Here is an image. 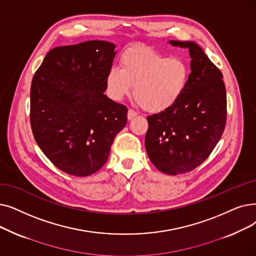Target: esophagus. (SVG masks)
<instances>
[{
  "label": "esophagus",
  "instance_id": "esophagus-1",
  "mask_svg": "<svg viewBox=\"0 0 256 256\" xmlns=\"http://www.w3.org/2000/svg\"><path fill=\"white\" fill-rule=\"evenodd\" d=\"M137 116V113L135 112L134 110H128V120H132V118H135Z\"/></svg>",
  "mask_w": 256,
  "mask_h": 256
}]
</instances>
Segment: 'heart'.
I'll list each match as a JSON object with an SVG mask.
<instances>
[{"label":"heart","mask_w":256,"mask_h":256,"mask_svg":"<svg viewBox=\"0 0 256 256\" xmlns=\"http://www.w3.org/2000/svg\"><path fill=\"white\" fill-rule=\"evenodd\" d=\"M121 69L110 68L106 86L108 96L119 102L132 94L150 113L172 108L184 94L190 80V66L179 58L154 51H126L120 58Z\"/></svg>","instance_id":"b5f03b06"}]
</instances>
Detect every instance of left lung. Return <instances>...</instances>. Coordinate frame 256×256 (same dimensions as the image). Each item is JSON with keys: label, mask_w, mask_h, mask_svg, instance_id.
Listing matches in <instances>:
<instances>
[{"label": "left lung", "mask_w": 256, "mask_h": 256, "mask_svg": "<svg viewBox=\"0 0 256 256\" xmlns=\"http://www.w3.org/2000/svg\"><path fill=\"white\" fill-rule=\"evenodd\" d=\"M170 44L188 49L192 72L180 100L148 117L146 148L156 168L176 176L194 170L214 150L225 128L227 99L222 72L198 44Z\"/></svg>", "instance_id": "obj_1"}]
</instances>
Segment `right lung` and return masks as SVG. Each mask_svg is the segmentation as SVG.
<instances>
[{
    "label": "right lung",
    "instance_id": "obj_1",
    "mask_svg": "<svg viewBox=\"0 0 256 256\" xmlns=\"http://www.w3.org/2000/svg\"><path fill=\"white\" fill-rule=\"evenodd\" d=\"M115 48L106 40L56 47L33 76V136L46 157L66 174L86 176L100 170L116 135L126 126V106L104 94Z\"/></svg>",
    "mask_w": 256,
    "mask_h": 256
}]
</instances>
